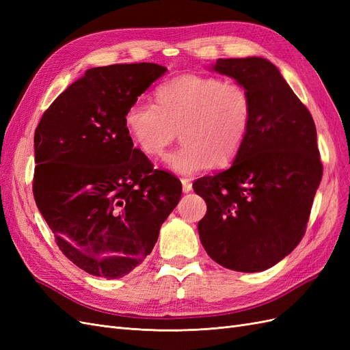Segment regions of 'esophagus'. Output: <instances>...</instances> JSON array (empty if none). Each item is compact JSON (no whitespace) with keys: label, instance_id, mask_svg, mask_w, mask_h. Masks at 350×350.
<instances>
[{"label":"esophagus","instance_id":"obj_1","mask_svg":"<svg viewBox=\"0 0 350 350\" xmlns=\"http://www.w3.org/2000/svg\"><path fill=\"white\" fill-rule=\"evenodd\" d=\"M181 183H183V191H184V193H189V191H191V189H193V184H191V181H189V179L183 178Z\"/></svg>","mask_w":350,"mask_h":350}]
</instances>
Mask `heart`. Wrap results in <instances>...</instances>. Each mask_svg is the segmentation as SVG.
<instances>
[{"mask_svg":"<svg viewBox=\"0 0 350 350\" xmlns=\"http://www.w3.org/2000/svg\"><path fill=\"white\" fill-rule=\"evenodd\" d=\"M252 115L243 84L184 74L157 88L156 105H130L124 122L134 146L149 159L161 157L179 131L184 144L166 154L163 167L194 175L211 163L221 167L234 161L248 139Z\"/></svg>","mask_w":350,"mask_h":350,"instance_id":"b5f03b06","label":"heart"}]
</instances>
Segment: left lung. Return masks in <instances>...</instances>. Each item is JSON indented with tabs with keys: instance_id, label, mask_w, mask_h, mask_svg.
Masks as SVG:
<instances>
[{
	"instance_id": "8db88e82",
	"label": "left lung",
	"mask_w": 350,
	"mask_h": 350,
	"mask_svg": "<svg viewBox=\"0 0 350 350\" xmlns=\"http://www.w3.org/2000/svg\"><path fill=\"white\" fill-rule=\"evenodd\" d=\"M211 70L245 86L254 115L229 169L193 184L204 198L198 235L211 260L229 270L273 267L301 242L323 178L310 111L266 58H219Z\"/></svg>"
}]
</instances>
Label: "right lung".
Here are the masks:
<instances>
[{
  "mask_svg": "<svg viewBox=\"0 0 350 350\" xmlns=\"http://www.w3.org/2000/svg\"><path fill=\"white\" fill-rule=\"evenodd\" d=\"M166 67H94L52 102L35 131L33 196L57 245L89 274L118 279L152 252L183 185L153 169L124 116Z\"/></svg>",
  "mask_w": 350,
  "mask_h": 350,
  "instance_id": "obj_1",
  "label": "right lung"
}]
</instances>
